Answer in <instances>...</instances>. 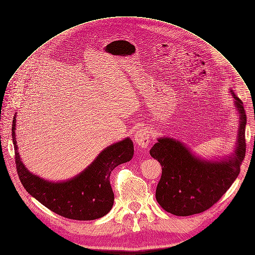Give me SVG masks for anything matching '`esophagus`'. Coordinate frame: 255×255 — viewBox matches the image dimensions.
Masks as SVG:
<instances>
[{"label":"esophagus","mask_w":255,"mask_h":255,"mask_svg":"<svg viewBox=\"0 0 255 255\" xmlns=\"http://www.w3.org/2000/svg\"><path fill=\"white\" fill-rule=\"evenodd\" d=\"M133 140L139 148H147L150 142V134L146 128H139L133 134Z\"/></svg>","instance_id":"1"}]
</instances>
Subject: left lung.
<instances>
[{
    "label": "left lung",
    "instance_id": "obj_1",
    "mask_svg": "<svg viewBox=\"0 0 255 255\" xmlns=\"http://www.w3.org/2000/svg\"><path fill=\"white\" fill-rule=\"evenodd\" d=\"M240 115L236 150L227 158L207 160L196 156L184 143L172 137H160L150 155L162 168L156 187L159 205L175 216L200 214L217 203L240 174L245 158L247 117L243 102L230 91Z\"/></svg>",
    "mask_w": 255,
    "mask_h": 255
}]
</instances>
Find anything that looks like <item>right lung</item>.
I'll list each match as a JSON object with an SVG mask.
<instances>
[{"label":"right lung","instance_id":"add662e5","mask_svg":"<svg viewBox=\"0 0 255 255\" xmlns=\"http://www.w3.org/2000/svg\"><path fill=\"white\" fill-rule=\"evenodd\" d=\"M12 123V140L19 180L26 191L37 201L61 217L88 221L107 215L114 205L115 195L109 177L119 164L131 160L133 142L127 137L105 148L79 175L69 180L53 182L32 174L21 162L15 139V119Z\"/></svg>","mask_w":255,"mask_h":255}]
</instances>
